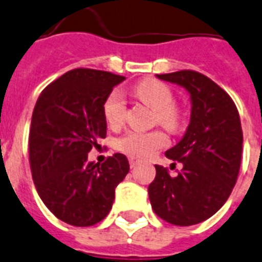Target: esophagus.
Instances as JSON below:
<instances>
[{"label":"esophagus","instance_id":"34e87169","mask_svg":"<svg viewBox=\"0 0 262 262\" xmlns=\"http://www.w3.org/2000/svg\"><path fill=\"white\" fill-rule=\"evenodd\" d=\"M128 161H129V167H131V168H135L138 164L141 163V160L137 159V157H129Z\"/></svg>","mask_w":262,"mask_h":262}]
</instances>
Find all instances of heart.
Wrapping results in <instances>:
<instances>
[{
	"mask_svg": "<svg viewBox=\"0 0 262 262\" xmlns=\"http://www.w3.org/2000/svg\"><path fill=\"white\" fill-rule=\"evenodd\" d=\"M134 94L154 109V120L169 131H176L182 124V115L173 102L171 89L164 83L146 79L134 86ZM103 119L111 128H119L125 120L127 103L119 91H112L103 102ZM168 145L167 135L160 131H128L117 141V149L131 157L146 159L154 151Z\"/></svg>",
	"mask_w": 262,
	"mask_h": 262,
	"instance_id": "obj_1",
	"label": "heart"
}]
</instances>
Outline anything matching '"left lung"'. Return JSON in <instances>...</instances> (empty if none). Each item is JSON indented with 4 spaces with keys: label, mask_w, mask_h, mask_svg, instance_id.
Here are the masks:
<instances>
[{
    "label": "left lung",
    "mask_w": 262,
    "mask_h": 262,
    "mask_svg": "<svg viewBox=\"0 0 262 262\" xmlns=\"http://www.w3.org/2000/svg\"><path fill=\"white\" fill-rule=\"evenodd\" d=\"M183 86L191 98V117L183 139L167 150L183 164L172 178L156 165L149 186L154 213L173 226H194L213 216L228 200L238 179L243 134L232 98L208 76L191 70L157 75Z\"/></svg>",
    "instance_id": "8db88e82"
}]
</instances>
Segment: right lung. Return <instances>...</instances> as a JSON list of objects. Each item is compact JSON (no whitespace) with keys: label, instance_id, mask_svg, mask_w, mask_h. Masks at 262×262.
<instances>
[{"label":"right lung","instance_id":"add662e5","mask_svg":"<svg viewBox=\"0 0 262 262\" xmlns=\"http://www.w3.org/2000/svg\"><path fill=\"white\" fill-rule=\"evenodd\" d=\"M124 79L76 68L45 87L35 103L28 137L32 179L43 204L67 224L90 227L106 217L129 171L121 153L102 164L87 159L106 137L103 102Z\"/></svg>","mask_w":262,"mask_h":262}]
</instances>
